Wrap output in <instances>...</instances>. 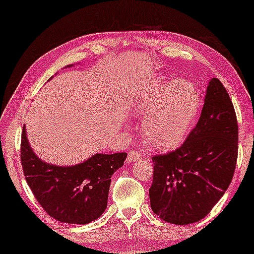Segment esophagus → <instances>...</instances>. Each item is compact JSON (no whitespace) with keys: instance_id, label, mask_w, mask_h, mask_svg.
<instances>
[{"instance_id":"34e87169","label":"esophagus","mask_w":254,"mask_h":254,"mask_svg":"<svg viewBox=\"0 0 254 254\" xmlns=\"http://www.w3.org/2000/svg\"><path fill=\"white\" fill-rule=\"evenodd\" d=\"M142 154L138 151H136V149H130L129 152H128V156H127V163H132V162L135 161H138V160H142Z\"/></svg>"}]
</instances>
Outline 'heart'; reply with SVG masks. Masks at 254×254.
I'll return each instance as SVG.
<instances>
[{"label":"heart","instance_id":"1","mask_svg":"<svg viewBox=\"0 0 254 254\" xmlns=\"http://www.w3.org/2000/svg\"><path fill=\"white\" fill-rule=\"evenodd\" d=\"M200 95L187 78L162 80L132 102L135 114L146 115L144 139L157 149L172 148L185 138L196 115Z\"/></svg>","mask_w":254,"mask_h":254}]
</instances>
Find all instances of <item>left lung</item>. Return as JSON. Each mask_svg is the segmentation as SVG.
Instances as JSON below:
<instances>
[{
  "label": "left lung",
  "mask_w": 254,
  "mask_h": 254,
  "mask_svg": "<svg viewBox=\"0 0 254 254\" xmlns=\"http://www.w3.org/2000/svg\"><path fill=\"white\" fill-rule=\"evenodd\" d=\"M239 126L232 100L218 78L207 88L198 123L180 147L152 157L153 213L176 225L200 221L230 186L236 168Z\"/></svg>",
  "instance_id": "8db88e82"
}]
</instances>
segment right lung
<instances>
[{"label": "right lung", "mask_w": 254, "mask_h": 254, "mask_svg": "<svg viewBox=\"0 0 254 254\" xmlns=\"http://www.w3.org/2000/svg\"><path fill=\"white\" fill-rule=\"evenodd\" d=\"M127 153L95 154L81 164L57 166L37 156L21 134V164L27 184L44 210L56 221L89 224L107 208L111 176Z\"/></svg>", "instance_id": "obj_1"}]
</instances>
